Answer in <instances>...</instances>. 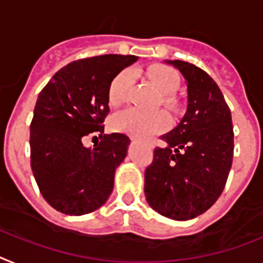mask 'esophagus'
I'll return each instance as SVG.
<instances>
[{"instance_id":"esophagus-1","label":"esophagus","mask_w":263,"mask_h":263,"mask_svg":"<svg viewBox=\"0 0 263 263\" xmlns=\"http://www.w3.org/2000/svg\"><path fill=\"white\" fill-rule=\"evenodd\" d=\"M132 140H136V139H134V138H132Z\"/></svg>"}]
</instances>
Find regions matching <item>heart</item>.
Masks as SVG:
<instances>
[{
    "label": "heart",
    "mask_w": 263,
    "mask_h": 263,
    "mask_svg": "<svg viewBox=\"0 0 263 263\" xmlns=\"http://www.w3.org/2000/svg\"><path fill=\"white\" fill-rule=\"evenodd\" d=\"M147 76L163 96V103L174 107L171 95L179 87V76L175 70L163 65H155L148 69ZM134 83V72L131 69L121 70L112 80L108 89V101L111 105H119L125 101ZM111 128L116 132H123L132 136L145 138L163 132L168 127V119L162 112H143L136 108H125L112 115L109 120Z\"/></svg>",
    "instance_id": "obj_1"
}]
</instances>
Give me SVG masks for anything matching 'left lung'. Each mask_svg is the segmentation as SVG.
Instances as JSON below:
<instances>
[{
  "instance_id": "left-lung-1",
  "label": "left lung",
  "mask_w": 263,
  "mask_h": 263,
  "mask_svg": "<svg viewBox=\"0 0 263 263\" xmlns=\"http://www.w3.org/2000/svg\"><path fill=\"white\" fill-rule=\"evenodd\" d=\"M184 77L187 109L179 124L162 135L144 174L145 199L174 220L196 218L220 196L234 154L231 114L217 83L200 68L165 60Z\"/></svg>"
}]
</instances>
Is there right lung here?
Returning a JSON list of instances; mask_svg holds the SVG:
<instances>
[{
  "label": "right lung",
  "mask_w": 263,
  "mask_h": 263,
  "mask_svg": "<svg viewBox=\"0 0 263 263\" xmlns=\"http://www.w3.org/2000/svg\"><path fill=\"white\" fill-rule=\"evenodd\" d=\"M136 56L104 54L61 68L40 92L30 124V165L44 199L67 215L98 210L114 190L115 171L127 156L129 138L103 135L108 89ZM100 132L102 142L82 139Z\"/></svg>",
  "instance_id": "right-lung-1"
}]
</instances>
